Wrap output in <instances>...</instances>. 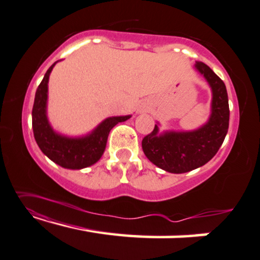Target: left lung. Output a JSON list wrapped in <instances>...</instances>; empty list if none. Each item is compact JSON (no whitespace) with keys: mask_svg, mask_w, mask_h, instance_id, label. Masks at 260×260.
<instances>
[{"mask_svg":"<svg viewBox=\"0 0 260 260\" xmlns=\"http://www.w3.org/2000/svg\"><path fill=\"white\" fill-rule=\"evenodd\" d=\"M212 88V112L207 125L193 132L157 135V125L142 139L143 153L158 168L174 174L190 172L211 160L229 129V99L224 81L207 64L196 61Z\"/></svg>","mask_w":260,"mask_h":260,"instance_id":"obj_1","label":"left lung"}]
</instances>
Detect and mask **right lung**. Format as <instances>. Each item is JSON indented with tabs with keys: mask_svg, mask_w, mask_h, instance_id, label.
Instances as JSON below:
<instances>
[{
	"mask_svg": "<svg viewBox=\"0 0 260 260\" xmlns=\"http://www.w3.org/2000/svg\"><path fill=\"white\" fill-rule=\"evenodd\" d=\"M56 63L46 71L35 94L32 107L34 137L42 152L55 164L68 169H81L95 164L102 157L106 148L110 131L118 122L129 119L131 115L108 118L100 123L92 134L81 139H69L56 134L50 127L45 114L49 76Z\"/></svg>",
	"mask_w": 260,
	"mask_h": 260,
	"instance_id": "right-lung-1",
	"label": "right lung"
}]
</instances>
